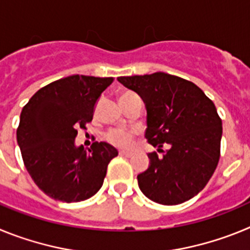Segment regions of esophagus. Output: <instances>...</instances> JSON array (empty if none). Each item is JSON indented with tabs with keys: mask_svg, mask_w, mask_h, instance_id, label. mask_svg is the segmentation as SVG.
<instances>
[{
	"mask_svg": "<svg viewBox=\"0 0 250 250\" xmlns=\"http://www.w3.org/2000/svg\"><path fill=\"white\" fill-rule=\"evenodd\" d=\"M120 155L127 156V158H130V156L134 155V152H132V151H125V150H120Z\"/></svg>",
	"mask_w": 250,
	"mask_h": 250,
	"instance_id": "obj_1",
	"label": "esophagus"
}]
</instances>
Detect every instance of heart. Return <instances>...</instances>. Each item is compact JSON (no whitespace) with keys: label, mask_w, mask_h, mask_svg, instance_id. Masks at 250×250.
Returning a JSON list of instances; mask_svg holds the SVG:
<instances>
[{"label":"heart","mask_w":250,"mask_h":250,"mask_svg":"<svg viewBox=\"0 0 250 250\" xmlns=\"http://www.w3.org/2000/svg\"><path fill=\"white\" fill-rule=\"evenodd\" d=\"M135 94L132 92H125L120 96V101L126 100L130 96H134ZM106 140L109 141L110 144L115 145L118 147H129L131 145L132 141V134L130 131L123 129H114L110 130L107 134H106Z\"/></svg>","instance_id":"1"}]
</instances>
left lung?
Wrapping results in <instances>:
<instances>
[{
  "label": "left lung",
  "mask_w": 250,
  "mask_h": 250,
  "mask_svg": "<svg viewBox=\"0 0 250 250\" xmlns=\"http://www.w3.org/2000/svg\"><path fill=\"white\" fill-rule=\"evenodd\" d=\"M118 81L144 101L145 138L156 152L138 175L140 190L163 205L182 204L202 191L220 154L222 120L213 101L195 83L165 72L121 76ZM165 145L167 150L161 147Z\"/></svg>",
  "instance_id": "8db88e82"
}]
</instances>
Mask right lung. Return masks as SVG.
<instances>
[{"label": "right lung", "instance_id": "1", "mask_svg": "<svg viewBox=\"0 0 250 250\" xmlns=\"http://www.w3.org/2000/svg\"><path fill=\"white\" fill-rule=\"evenodd\" d=\"M112 77L72 75L40 89L23 106L17 144L28 174L50 198L86 200L100 190L118 150L95 141L77 146V130L92 120L95 107Z\"/></svg>", "mask_w": 250, "mask_h": 250}]
</instances>
